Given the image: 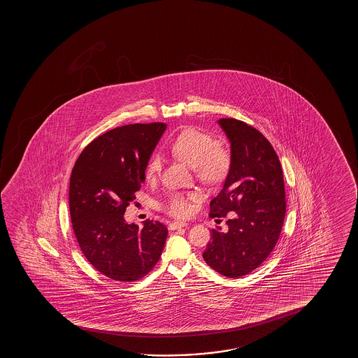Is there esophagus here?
<instances>
[{
  "instance_id": "obj_1",
  "label": "esophagus",
  "mask_w": 358,
  "mask_h": 358,
  "mask_svg": "<svg viewBox=\"0 0 358 358\" xmlns=\"http://www.w3.org/2000/svg\"><path fill=\"white\" fill-rule=\"evenodd\" d=\"M187 222L183 221H173L170 224V230H177V229H182V227H186Z\"/></svg>"
}]
</instances>
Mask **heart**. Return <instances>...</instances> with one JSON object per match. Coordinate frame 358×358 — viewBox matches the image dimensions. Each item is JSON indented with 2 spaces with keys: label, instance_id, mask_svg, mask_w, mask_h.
<instances>
[{
  "label": "heart",
  "instance_id": "obj_1",
  "mask_svg": "<svg viewBox=\"0 0 358 358\" xmlns=\"http://www.w3.org/2000/svg\"><path fill=\"white\" fill-rule=\"evenodd\" d=\"M172 155L191 166L196 178L206 186H217L229 176L232 167V157L229 149L216 145L210 134L187 128L182 131L170 145ZM162 157L152 155L145 165V178L155 180L162 171ZM191 196L182 193L169 196L162 209L175 217H186L192 211Z\"/></svg>",
  "mask_w": 358,
  "mask_h": 358
}]
</instances>
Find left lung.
Returning a JSON list of instances; mask_svg holds the SVG:
<instances>
[{"label":"left lung","instance_id":"left-lung-1","mask_svg":"<svg viewBox=\"0 0 358 358\" xmlns=\"http://www.w3.org/2000/svg\"><path fill=\"white\" fill-rule=\"evenodd\" d=\"M219 124L231 143L232 167L210 201L211 217L230 215L227 232L211 230L203 258L227 278L250 274L274 250L284 225V173L274 148L262 133L236 118Z\"/></svg>","mask_w":358,"mask_h":358}]
</instances>
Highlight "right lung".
<instances>
[{
  "label": "right lung",
  "mask_w": 358,
  "mask_h": 358,
  "mask_svg": "<svg viewBox=\"0 0 358 358\" xmlns=\"http://www.w3.org/2000/svg\"><path fill=\"white\" fill-rule=\"evenodd\" d=\"M166 124L134 123L113 128L89 143L74 164L69 211L79 247L95 269L132 282L152 271L166 242V226L128 224L126 208L145 180V165Z\"/></svg>",
  "instance_id": "1"
}]
</instances>
